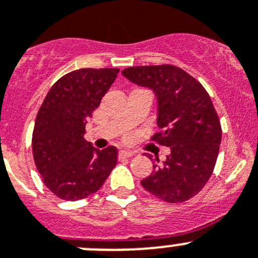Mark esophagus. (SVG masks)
<instances>
[{"label": "esophagus", "mask_w": 258, "mask_h": 258, "mask_svg": "<svg viewBox=\"0 0 258 258\" xmlns=\"http://www.w3.org/2000/svg\"><path fill=\"white\" fill-rule=\"evenodd\" d=\"M118 155H119V158H131V156L134 155V154H132L131 151L121 150V151H119V154H118Z\"/></svg>", "instance_id": "esophagus-1"}]
</instances>
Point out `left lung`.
Listing matches in <instances>:
<instances>
[{"instance_id": "1", "label": "left lung", "mask_w": 258, "mask_h": 258, "mask_svg": "<svg viewBox=\"0 0 258 258\" xmlns=\"http://www.w3.org/2000/svg\"><path fill=\"white\" fill-rule=\"evenodd\" d=\"M122 75L155 93L156 124L162 131L151 140L170 148L167 160L158 164L155 159L153 173L141 184L165 202L187 201L211 177L220 148L221 126L210 95L196 79L172 64L128 67Z\"/></svg>"}]
</instances>
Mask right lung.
Returning <instances> with one entry per match:
<instances>
[{
    "label": "right lung",
    "mask_w": 258,
    "mask_h": 258,
    "mask_svg": "<svg viewBox=\"0 0 258 258\" xmlns=\"http://www.w3.org/2000/svg\"><path fill=\"white\" fill-rule=\"evenodd\" d=\"M118 69H80L48 91L35 119L33 156L52 194L76 201L95 194L117 164V149L98 150L85 141L86 119L117 78Z\"/></svg>",
    "instance_id": "obj_1"
}]
</instances>
